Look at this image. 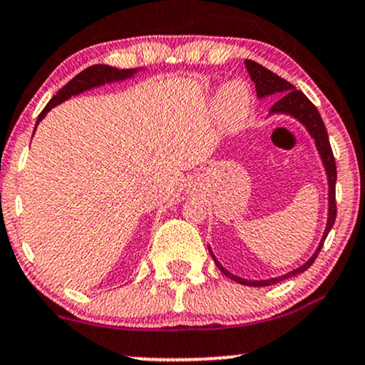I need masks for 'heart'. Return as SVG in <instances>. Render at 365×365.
<instances>
[{
  "label": "heart",
  "instance_id": "1",
  "mask_svg": "<svg viewBox=\"0 0 365 365\" xmlns=\"http://www.w3.org/2000/svg\"><path fill=\"white\" fill-rule=\"evenodd\" d=\"M250 108V92L242 81L225 83L220 91L216 111L221 123L228 130H238L244 125Z\"/></svg>",
  "mask_w": 365,
  "mask_h": 365
}]
</instances>
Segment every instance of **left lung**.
<instances>
[{"label":"left lung","mask_w":365,"mask_h":365,"mask_svg":"<svg viewBox=\"0 0 365 365\" xmlns=\"http://www.w3.org/2000/svg\"><path fill=\"white\" fill-rule=\"evenodd\" d=\"M245 66L247 72H249L250 78L255 83V92H257V98H267V96H278L276 103L273 104V108L269 110V116L271 115H287L295 118L297 121L304 125L305 130L309 132V135L314 139V144H316L317 153H319V158L322 161V166H324L326 171V178H328V221H326V228L324 233H322V238L317 245L316 252H314L309 261H305L302 266H299L297 269L290 271V273L276 276V278H269V279H245L240 278V276L232 274L228 269H225L221 266L220 261L216 259V255L212 254L211 247H209V254H211L212 261L220 271L225 276H228L230 279L233 282L245 284V287H269V284L279 283L283 279L292 278V276H297L304 271H307L309 267L312 266V262L316 261L317 254L321 252L322 244H324L326 237H328L329 230L333 228L334 220H336V200H334V187H336V165H334V156L333 150H331L329 145V139H328V132H326L324 123H322V118L317 111V108L309 101L307 96L304 94L302 91H297L295 87L292 86L290 82H287L284 78L278 77V75L269 72L267 68H264L262 65L255 63L252 60H245Z\"/></svg>","instance_id":"1"}]
</instances>
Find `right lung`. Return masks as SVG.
I'll list each match as a JSON object with an SVG mask.
<instances>
[{"mask_svg": "<svg viewBox=\"0 0 365 365\" xmlns=\"http://www.w3.org/2000/svg\"><path fill=\"white\" fill-rule=\"evenodd\" d=\"M139 70L140 68L120 70V68H115V66H108V65H92L89 68L82 70V72L75 75L72 81L66 83L65 87H61V89L56 92V96H53L51 101L46 104V108L41 111L39 118H37L36 127L39 125V121L48 115V111H51V108L58 106V104H61L63 101H66V99H70L72 96H78L82 94V92L94 89V87H101L104 83L127 81V78H132L133 75L139 72Z\"/></svg>", "mask_w": 365, "mask_h": 365, "instance_id": "obj_1", "label": "right lung"}]
</instances>
